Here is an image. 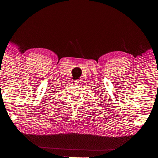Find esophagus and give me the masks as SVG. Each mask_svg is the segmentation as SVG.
<instances>
[{
    "label": "esophagus",
    "instance_id": "1",
    "mask_svg": "<svg viewBox=\"0 0 158 158\" xmlns=\"http://www.w3.org/2000/svg\"><path fill=\"white\" fill-rule=\"evenodd\" d=\"M73 83L75 85H79L80 83V81L79 80H75V81H73Z\"/></svg>",
    "mask_w": 158,
    "mask_h": 158
}]
</instances>
